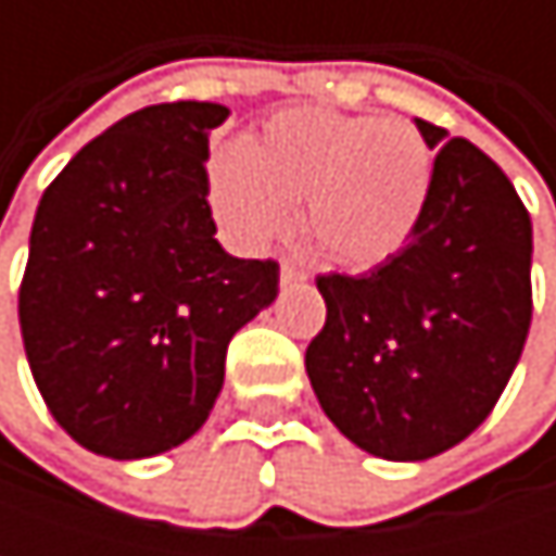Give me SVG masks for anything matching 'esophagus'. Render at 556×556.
<instances>
[{
	"mask_svg": "<svg viewBox=\"0 0 556 556\" xmlns=\"http://www.w3.org/2000/svg\"><path fill=\"white\" fill-rule=\"evenodd\" d=\"M308 274L302 270V267H295L292 261H282V267H279V282L282 286H295V282H305Z\"/></svg>",
	"mask_w": 556,
	"mask_h": 556,
	"instance_id": "esophagus-1",
	"label": "esophagus"
}]
</instances>
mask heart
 <instances>
[{"instance_id":"obj_1","label":"heart","mask_w":556,"mask_h":556,"mask_svg":"<svg viewBox=\"0 0 556 556\" xmlns=\"http://www.w3.org/2000/svg\"><path fill=\"white\" fill-rule=\"evenodd\" d=\"M431 189V151L405 118L295 105L270 115L208 167V205L222 231L261 251L292 225L354 270L389 261L412 238Z\"/></svg>"}]
</instances>
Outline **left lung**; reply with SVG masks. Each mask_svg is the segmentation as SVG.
I'll use <instances>...</instances> for the list:
<instances>
[{"label":"left lung","mask_w":556,"mask_h":556,"mask_svg":"<svg viewBox=\"0 0 556 556\" xmlns=\"http://www.w3.org/2000/svg\"><path fill=\"white\" fill-rule=\"evenodd\" d=\"M434 169L408 244L361 277L325 274L305 351L334 428L383 460H428L500 402L531 325V218L477 144L415 118Z\"/></svg>","instance_id":"8db88e82"}]
</instances>
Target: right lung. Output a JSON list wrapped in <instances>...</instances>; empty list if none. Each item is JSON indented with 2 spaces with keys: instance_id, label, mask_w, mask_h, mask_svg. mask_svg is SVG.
Masks as SVG:
<instances>
[{
  "instance_id": "add662e5",
  "label": "right lung",
  "mask_w": 556,
  "mask_h": 556,
  "mask_svg": "<svg viewBox=\"0 0 556 556\" xmlns=\"http://www.w3.org/2000/svg\"><path fill=\"white\" fill-rule=\"evenodd\" d=\"M215 102H164L92 138L45 189L18 321L31 377L86 451L141 460L208 418L225 354L279 292L277 261L215 241L208 131Z\"/></svg>"
}]
</instances>
